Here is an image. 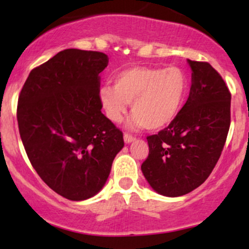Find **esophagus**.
Wrapping results in <instances>:
<instances>
[{"label":"esophagus","instance_id":"34e87169","mask_svg":"<svg viewBox=\"0 0 249 249\" xmlns=\"http://www.w3.org/2000/svg\"><path fill=\"white\" fill-rule=\"evenodd\" d=\"M134 139H136V137L132 136V134H130V133L124 134V142H126V144H128V142H132Z\"/></svg>","mask_w":249,"mask_h":249}]
</instances>
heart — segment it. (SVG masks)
Returning a JSON list of instances; mask_svg holds the SVG:
<instances>
[{
    "mask_svg": "<svg viewBox=\"0 0 249 249\" xmlns=\"http://www.w3.org/2000/svg\"><path fill=\"white\" fill-rule=\"evenodd\" d=\"M188 91V77L181 68L137 67L115 76V85L101 89L99 98L107 118L121 123L132 103L133 124L157 130L179 113Z\"/></svg>",
    "mask_w": 249,
    "mask_h": 249,
    "instance_id": "b5f03b06",
    "label": "heart"
}]
</instances>
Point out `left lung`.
Masks as SVG:
<instances>
[{
  "instance_id": "1",
  "label": "left lung",
  "mask_w": 249,
  "mask_h": 249,
  "mask_svg": "<svg viewBox=\"0 0 249 249\" xmlns=\"http://www.w3.org/2000/svg\"><path fill=\"white\" fill-rule=\"evenodd\" d=\"M192 85L167 127L147 136L142 171L156 192L180 196L196 190L215 167L231 125V92L210 63L188 59Z\"/></svg>"
}]
</instances>
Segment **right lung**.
<instances>
[{
	"label": "right lung",
	"mask_w": 249,
	"mask_h": 249,
	"mask_svg": "<svg viewBox=\"0 0 249 249\" xmlns=\"http://www.w3.org/2000/svg\"><path fill=\"white\" fill-rule=\"evenodd\" d=\"M99 51L67 49L31 70L18 96L17 122L28 158L41 179L79 201L104 186L123 132L102 113Z\"/></svg>",
	"instance_id": "1"
}]
</instances>
